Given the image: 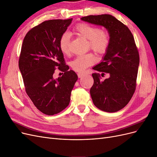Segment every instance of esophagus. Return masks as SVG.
Instances as JSON below:
<instances>
[{
    "label": "esophagus",
    "instance_id": "esophagus-1",
    "mask_svg": "<svg viewBox=\"0 0 157 157\" xmlns=\"http://www.w3.org/2000/svg\"><path fill=\"white\" fill-rule=\"evenodd\" d=\"M77 75H78V78H82L84 75L83 73H78L77 74Z\"/></svg>",
    "mask_w": 157,
    "mask_h": 157
}]
</instances>
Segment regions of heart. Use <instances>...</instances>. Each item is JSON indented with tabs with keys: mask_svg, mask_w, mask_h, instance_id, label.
<instances>
[{
	"mask_svg": "<svg viewBox=\"0 0 157 157\" xmlns=\"http://www.w3.org/2000/svg\"><path fill=\"white\" fill-rule=\"evenodd\" d=\"M76 35L88 40V47L99 54H105L110 44V35L109 32L104 29L88 24L80 23L75 27ZM59 46L61 52L68 55L71 52V37L69 33H63L59 40ZM97 61L96 57L92 53L78 56L71 62L72 69L77 72H84L90 65Z\"/></svg>",
	"mask_w": 157,
	"mask_h": 157,
	"instance_id": "heart-1",
	"label": "heart"
}]
</instances>
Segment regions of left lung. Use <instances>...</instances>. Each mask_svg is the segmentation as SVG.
Masks as SVG:
<instances>
[{
  "instance_id": "1",
  "label": "left lung",
  "mask_w": 157,
  "mask_h": 157,
  "mask_svg": "<svg viewBox=\"0 0 157 157\" xmlns=\"http://www.w3.org/2000/svg\"><path fill=\"white\" fill-rule=\"evenodd\" d=\"M82 21L101 25L110 35V44L100 63L93 69L109 73L103 81L99 73H93L94 84L90 95L94 105L105 112H117L130 101L136 87L140 63L138 50L128 27L109 14L88 16Z\"/></svg>"
}]
</instances>
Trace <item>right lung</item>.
I'll use <instances>...</instances> for the list:
<instances>
[{
    "instance_id": "obj_1",
    "label": "right lung",
    "mask_w": 157,
    "mask_h": 157,
    "mask_svg": "<svg viewBox=\"0 0 157 157\" xmlns=\"http://www.w3.org/2000/svg\"><path fill=\"white\" fill-rule=\"evenodd\" d=\"M72 20L43 21L28 31L22 44L19 68L26 93L35 106L47 115L58 114L69 105L78 79L65 64L59 46L60 37ZM57 70L63 73L55 79L53 75Z\"/></svg>"
}]
</instances>
